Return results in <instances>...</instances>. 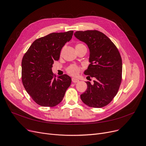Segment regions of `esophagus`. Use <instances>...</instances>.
<instances>
[{"mask_svg": "<svg viewBox=\"0 0 146 146\" xmlns=\"http://www.w3.org/2000/svg\"><path fill=\"white\" fill-rule=\"evenodd\" d=\"M72 81L73 83H76V82H79V80H78V79H76V78H72Z\"/></svg>", "mask_w": 146, "mask_h": 146, "instance_id": "obj_1", "label": "esophagus"}]
</instances>
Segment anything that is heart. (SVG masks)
<instances>
[{
    "instance_id": "b5f03b06",
    "label": "heart",
    "mask_w": 146,
    "mask_h": 146,
    "mask_svg": "<svg viewBox=\"0 0 146 146\" xmlns=\"http://www.w3.org/2000/svg\"><path fill=\"white\" fill-rule=\"evenodd\" d=\"M81 47H85V46L84 44H81V43H79V44H76V48H81ZM81 70L82 68L81 66L75 64H72L69 66H68L66 70L67 73H68L70 75L74 76H76L79 75Z\"/></svg>"
}]
</instances>
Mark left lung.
I'll use <instances>...</instances> for the list:
<instances>
[{"mask_svg":"<svg viewBox=\"0 0 146 146\" xmlns=\"http://www.w3.org/2000/svg\"><path fill=\"white\" fill-rule=\"evenodd\" d=\"M75 36L86 43L90 64L84 71L87 78H94L93 84L86 82L87 89L81 95L82 102L92 108L110 104L117 95L122 81V59L118 49L106 35L97 30L76 31Z\"/></svg>","mask_w":146,"mask_h":146,"instance_id":"left-lung-1","label":"left lung"}]
</instances>
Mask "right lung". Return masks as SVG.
<instances>
[{
	"label": "right lung",
	"instance_id": "1",
	"mask_svg": "<svg viewBox=\"0 0 146 146\" xmlns=\"http://www.w3.org/2000/svg\"><path fill=\"white\" fill-rule=\"evenodd\" d=\"M73 31L51 33L36 39L22 60V81L26 91L36 104L55 107L62 101L71 78L64 74L56 78L52 71L62 48L73 35Z\"/></svg>",
	"mask_w": 146,
	"mask_h": 146
}]
</instances>
